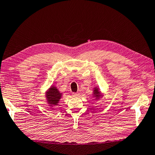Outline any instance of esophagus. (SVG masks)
<instances>
[{"mask_svg":"<svg viewBox=\"0 0 155 155\" xmlns=\"http://www.w3.org/2000/svg\"><path fill=\"white\" fill-rule=\"evenodd\" d=\"M80 94L78 93H73V97H79Z\"/></svg>","mask_w":155,"mask_h":155,"instance_id":"1","label":"esophagus"}]
</instances>
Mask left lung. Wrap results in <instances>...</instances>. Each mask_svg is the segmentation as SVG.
<instances>
[{"mask_svg": "<svg viewBox=\"0 0 155 155\" xmlns=\"http://www.w3.org/2000/svg\"><path fill=\"white\" fill-rule=\"evenodd\" d=\"M93 97H95V99H99L102 97V94L101 93V92L99 91V88H97V87L94 88Z\"/></svg>", "mask_w": 155, "mask_h": 155, "instance_id": "8db88e82", "label": "left lung"}]
</instances>
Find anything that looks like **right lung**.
<instances>
[{
	"instance_id": "obj_1",
	"label": "right lung",
	"mask_w": 155,
	"mask_h": 155,
	"mask_svg": "<svg viewBox=\"0 0 155 155\" xmlns=\"http://www.w3.org/2000/svg\"><path fill=\"white\" fill-rule=\"evenodd\" d=\"M45 97L47 98L48 104H49L50 106L53 107L57 105L58 104L60 99L62 97V93L59 92L56 86H51L48 89V91L46 92Z\"/></svg>"
}]
</instances>
